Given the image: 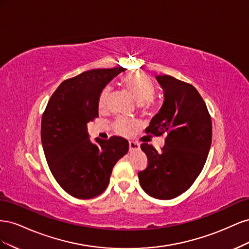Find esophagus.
Returning <instances> with one entry per match:
<instances>
[{"label": "esophagus", "mask_w": 249, "mask_h": 249, "mask_svg": "<svg viewBox=\"0 0 249 249\" xmlns=\"http://www.w3.org/2000/svg\"><path fill=\"white\" fill-rule=\"evenodd\" d=\"M130 150H138L140 148V144L135 141H129Z\"/></svg>", "instance_id": "34e87169"}]
</instances>
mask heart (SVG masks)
Segmentation results:
<instances>
[{
    "label": "heart",
    "mask_w": 249,
    "mask_h": 249,
    "mask_svg": "<svg viewBox=\"0 0 249 249\" xmlns=\"http://www.w3.org/2000/svg\"><path fill=\"white\" fill-rule=\"evenodd\" d=\"M124 83L125 87L129 89L130 92L133 94L134 99L139 104H144L154 97L155 88L152 84V82H150L144 74H142L140 72L129 74V76H126L124 79ZM111 87L108 86L102 91L99 100L100 108L106 107L107 102L111 94ZM133 126L134 123L132 120L124 117L118 118L114 123L115 132L119 135H124V136H126V135H129L131 133Z\"/></svg>",
    "instance_id": "obj_1"
}]
</instances>
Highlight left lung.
<instances>
[{
	"label": "left lung",
	"instance_id": "1",
	"mask_svg": "<svg viewBox=\"0 0 249 249\" xmlns=\"http://www.w3.org/2000/svg\"><path fill=\"white\" fill-rule=\"evenodd\" d=\"M156 79L163 88L164 102L145 133L165 134L166 138L161 153L142 143L148 165L138 178L152 197L172 199L189 189L205 166L212 143V120L194 86L168 74Z\"/></svg>",
	"mask_w": 249,
	"mask_h": 249
}]
</instances>
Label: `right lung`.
Wrapping results in <instances>:
<instances>
[{
	"label": "right lung",
	"mask_w": 249,
	"mask_h": 249,
	"mask_svg": "<svg viewBox=\"0 0 249 249\" xmlns=\"http://www.w3.org/2000/svg\"><path fill=\"white\" fill-rule=\"evenodd\" d=\"M124 67L91 70L63 81L41 118L44 156L57 183L71 196L93 198L108 187L112 169L129 150L123 137L89 139L87 124L99 116V100Z\"/></svg>",
	"instance_id": "right-lung-1"
}]
</instances>
